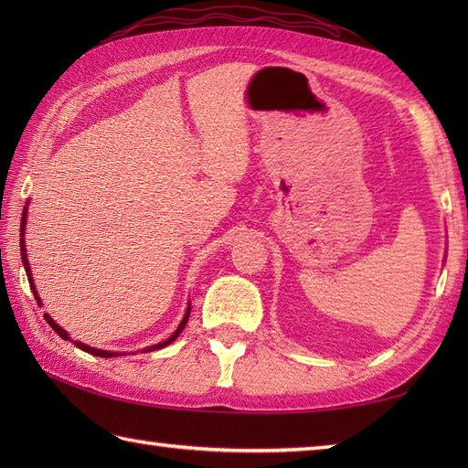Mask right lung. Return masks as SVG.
I'll use <instances>...</instances> for the list:
<instances>
[{
	"label": "right lung",
	"instance_id": "add662e5",
	"mask_svg": "<svg viewBox=\"0 0 468 468\" xmlns=\"http://www.w3.org/2000/svg\"><path fill=\"white\" fill-rule=\"evenodd\" d=\"M26 221H27V207H24V213H22V225H19V237H22V239H19V247H22V261H24V267H26V275H27V282H29V287H32V292H34V295H36V300H37V303L42 305V300H39V295H37V292H36V285H34V277H32V270H29V261H27V255H26V239H24V233H26ZM188 315H191V303L186 305V312H185V317L181 320V324H178V327L175 330V334L168 337V340H165V342H161V344H154V346H148V347H144L143 352H153V350H161V347H165V346H168V344H173L176 337H178V334H181L183 330H185V325H186V322H188ZM46 320H48V324L52 325V330L62 337V340H69V342H74L72 337H69V334L66 332V330H62V327H59L52 317H49L48 314L44 315ZM74 346H78L80 347V350H84V352H88V354H92V356H101V357H112V356H122L124 352H108V350H98V347H92V346H86V344H82V342H74Z\"/></svg>",
	"mask_w": 468,
	"mask_h": 468
}]
</instances>
